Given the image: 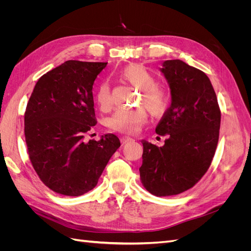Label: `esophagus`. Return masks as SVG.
<instances>
[{
	"instance_id": "34e87169",
	"label": "esophagus",
	"mask_w": 251,
	"mask_h": 251,
	"mask_svg": "<svg viewBox=\"0 0 251 251\" xmlns=\"http://www.w3.org/2000/svg\"><path fill=\"white\" fill-rule=\"evenodd\" d=\"M130 141H134V139L131 138V137H128V136H125V137L121 138V142H123L124 144L126 143V142H130Z\"/></svg>"
}]
</instances>
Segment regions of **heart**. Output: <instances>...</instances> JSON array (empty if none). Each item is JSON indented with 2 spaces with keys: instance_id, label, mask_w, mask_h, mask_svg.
Masks as SVG:
<instances>
[{
  "instance_id": "1",
  "label": "heart",
  "mask_w": 251,
  "mask_h": 251,
  "mask_svg": "<svg viewBox=\"0 0 251 251\" xmlns=\"http://www.w3.org/2000/svg\"><path fill=\"white\" fill-rule=\"evenodd\" d=\"M121 77L138 90H141L140 103L153 117H161L168 112L171 104V95L164 87L156 85L155 75L141 65L133 64L126 66L121 72ZM96 101L101 110H108L112 105L110 88L102 83L96 93ZM147 112L143 109L132 111L119 110L110 118L109 125L113 130L133 134L146 123Z\"/></svg>"
}]
</instances>
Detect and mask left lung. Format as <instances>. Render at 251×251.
<instances>
[{
  "label": "left lung",
  "mask_w": 251,
  "mask_h": 251,
  "mask_svg": "<svg viewBox=\"0 0 251 251\" xmlns=\"http://www.w3.org/2000/svg\"><path fill=\"white\" fill-rule=\"evenodd\" d=\"M160 71L170 86L172 101L156 133L169 138L160 148L141 140L139 172L147 191L166 197L192 188L207 172L219 140L221 112L204 72L180 59L165 60Z\"/></svg>",
  "instance_id": "8db88e82"
}]
</instances>
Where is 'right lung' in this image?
<instances>
[{
    "label": "right lung",
    "instance_id": "obj_1",
    "mask_svg": "<svg viewBox=\"0 0 251 251\" xmlns=\"http://www.w3.org/2000/svg\"><path fill=\"white\" fill-rule=\"evenodd\" d=\"M108 63L67 60L37 80L25 112L30 161L53 192L77 197L93 189L120 147L114 134L85 140L97 124L93 83Z\"/></svg>",
    "mask_w": 251,
    "mask_h": 251
}]
</instances>
